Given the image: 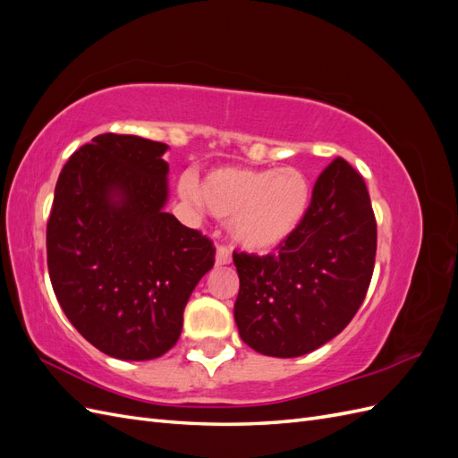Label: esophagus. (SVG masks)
Instances as JSON below:
<instances>
[{"mask_svg":"<svg viewBox=\"0 0 458 458\" xmlns=\"http://www.w3.org/2000/svg\"><path fill=\"white\" fill-rule=\"evenodd\" d=\"M231 263V252L227 246H217L216 248V266H227Z\"/></svg>","mask_w":458,"mask_h":458,"instance_id":"esophagus-1","label":"esophagus"}]
</instances>
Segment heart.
Here are the masks:
<instances>
[{
  "mask_svg": "<svg viewBox=\"0 0 458 458\" xmlns=\"http://www.w3.org/2000/svg\"><path fill=\"white\" fill-rule=\"evenodd\" d=\"M185 197L202 202L206 210L227 219L229 237L242 250L267 254L283 246L306 221L313 189L308 175L286 168H216L199 189L182 183Z\"/></svg>",
  "mask_w": 458,
  "mask_h": 458,
  "instance_id": "heart-1",
  "label": "heart"
}]
</instances>
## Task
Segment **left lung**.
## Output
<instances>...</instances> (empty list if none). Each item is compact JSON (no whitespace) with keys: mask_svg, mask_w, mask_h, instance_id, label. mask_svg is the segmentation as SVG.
<instances>
[{"mask_svg":"<svg viewBox=\"0 0 458 458\" xmlns=\"http://www.w3.org/2000/svg\"><path fill=\"white\" fill-rule=\"evenodd\" d=\"M377 256L369 191L336 158L318 175L310 214L279 252L233 254L241 288L234 323L269 357H300L338 336L361 306Z\"/></svg>","mask_w":458,"mask_h":458,"instance_id":"8db88e82","label":"left lung"}]
</instances>
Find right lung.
<instances>
[{"label":"right lung","mask_w":458,"mask_h":458,"mask_svg":"<svg viewBox=\"0 0 458 458\" xmlns=\"http://www.w3.org/2000/svg\"><path fill=\"white\" fill-rule=\"evenodd\" d=\"M170 147L103 133L68 158L47 221L49 279L68 321L122 361L174 348L214 246L164 212Z\"/></svg>","instance_id":"add662e5"}]
</instances>
